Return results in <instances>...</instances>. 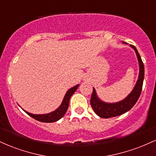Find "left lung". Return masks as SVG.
<instances>
[{
	"mask_svg": "<svg viewBox=\"0 0 156 156\" xmlns=\"http://www.w3.org/2000/svg\"><path fill=\"white\" fill-rule=\"evenodd\" d=\"M123 43L127 44L125 42H123ZM130 47L134 49V51L136 52V54L137 55L138 61H139V74L136 83L132 92L124 100L117 102V103H105V102L100 100V98L97 95L95 89L93 88L90 103L94 112L100 117L110 118L117 117V116H119L121 114H125V112H128L130 109L132 108V107L136 104L139 96H140L144 76V64H143L140 55H139V52H138L135 46L130 44Z\"/></svg>",
	"mask_w": 156,
	"mask_h": 156,
	"instance_id": "left-lung-1",
	"label": "left lung"
}]
</instances>
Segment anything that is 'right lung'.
I'll use <instances>...</instances> for the list:
<instances>
[{"label": "right lung", "mask_w": 156, "mask_h": 156, "mask_svg": "<svg viewBox=\"0 0 156 156\" xmlns=\"http://www.w3.org/2000/svg\"><path fill=\"white\" fill-rule=\"evenodd\" d=\"M78 87H79V84L75 86L73 88L69 89V90L67 91L65 96H64L62 104H61L60 106L58 107L56 110H55L54 112L45 114H34L26 112V111L25 110L23 111H24L26 114H28L30 117H31L32 118H34V119H37V120H38L39 122H54L58 121V119H61V118L63 117L64 114L67 112L68 106H69V99H70L71 96L73 95V93L77 90Z\"/></svg>", "instance_id": "obj_1"}]
</instances>
